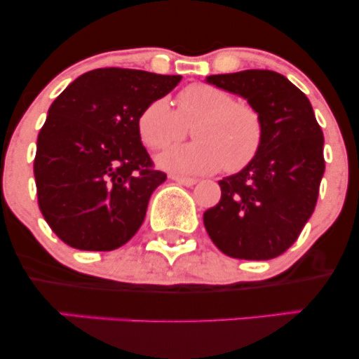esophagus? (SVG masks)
<instances>
[{
  "label": "esophagus",
  "instance_id": "1",
  "mask_svg": "<svg viewBox=\"0 0 359 359\" xmlns=\"http://www.w3.org/2000/svg\"><path fill=\"white\" fill-rule=\"evenodd\" d=\"M172 180H175L177 184L180 185H187V187H192V185L197 184L196 179H191V177H179V175H172L170 177Z\"/></svg>",
  "mask_w": 359,
  "mask_h": 359
}]
</instances>
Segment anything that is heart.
<instances>
[{"instance_id":"b5f03b06","label":"heart","mask_w":359,"mask_h":359,"mask_svg":"<svg viewBox=\"0 0 359 359\" xmlns=\"http://www.w3.org/2000/svg\"><path fill=\"white\" fill-rule=\"evenodd\" d=\"M194 123L196 143L167 148L156 156L160 168L179 177L212 174L221 167L238 172L262 147L263 121L258 111L236 102L226 90L201 82L180 90L177 111L165 97L148 102L140 113L138 131L147 147L158 150L182 138L185 125Z\"/></svg>"}]
</instances>
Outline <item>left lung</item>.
Instances as JSON below:
<instances>
[{
	"label": "left lung",
	"instance_id": "left-lung-1",
	"mask_svg": "<svg viewBox=\"0 0 359 359\" xmlns=\"http://www.w3.org/2000/svg\"><path fill=\"white\" fill-rule=\"evenodd\" d=\"M205 81L258 111L263 142L238 174L219 180L221 201L204 226L222 253L270 259L294 245L314 212L324 175V137L306 94L282 74L250 69Z\"/></svg>",
	"mask_w": 359,
	"mask_h": 359
}]
</instances>
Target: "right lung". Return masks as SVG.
Instances as JSON below:
<instances>
[{
    "instance_id": "obj_1",
    "label": "right lung",
    "mask_w": 359,
    "mask_h": 359,
    "mask_svg": "<svg viewBox=\"0 0 359 359\" xmlns=\"http://www.w3.org/2000/svg\"><path fill=\"white\" fill-rule=\"evenodd\" d=\"M180 79L94 69L52 102L36 140L34 174L40 211L65 245L111 251L138 231L150 196L167 179L142 145L138 118Z\"/></svg>"
}]
</instances>
